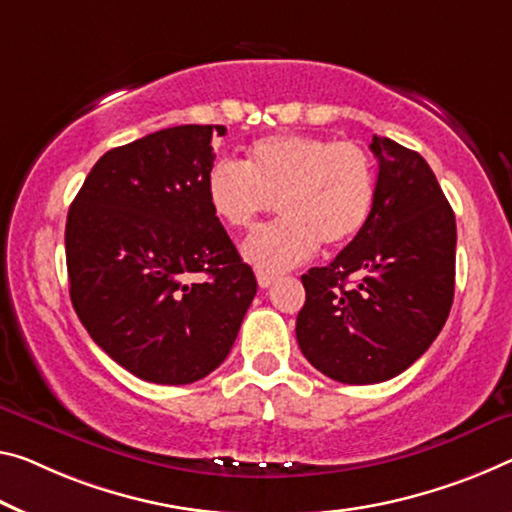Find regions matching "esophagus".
Instances as JSON below:
<instances>
[{
	"label": "esophagus",
	"instance_id": "1",
	"mask_svg": "<svg viewBox=\"0 0 512 512\" xmlns=\"http://www.w3.org/2000/svg\"><path fill=\"white\" fill-rule=\"evenodd\" d=\"M256 279H258V286H261V288H270L272 283L277 281L274 274H267V272H256Z\"/></svg>",
	"mask_w": 512,
	"mask_h": 512
}]
</instances>
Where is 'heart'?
Returning <instances> with one entry per match:
<instances>
[{
  "mask_svg": "<svg viewBox=\"0 0 512 512\" xmlns=\"http://www.w3.org/2000/svg\"><path fill=\"white\" fill-rule=\"evenodd\" d=\"M210 210L229 229H247L279 203L281 219L242 242V258L277 274L355 240L375 203V164L357 141L272 135L251 144L247 162L217 160L206 176Z\"/></svg>",
  "mask_w": 512,
  "mask_h": 512,
  "instance_id": "obj_1",
  "label": "heart"
}]
</instances>
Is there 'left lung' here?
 Segmentation results:
<instances>
[{"instance_id": "8db88e82", "label": "left lung", "mask_w": 512, "mask_h": 512, "mask_svg": "<svg viewBox=\"0 0 512 512\" xmlns=\"http://www.w3.org/2000/svg\"><path fill=\"white\" fill-rule=\"evenodd\" d=\"M375 203L355 240L302 274L297 343L322 375L384 382L442 332L455 288V215L423 157L373 137Z\"/></svg>"}]
</instances>
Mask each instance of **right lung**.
Returning <instances> with one entry per match:
<instances>
[{"mask_svg":"<svg viewBox=\"0 0 512 512\" xmlns=\"http://www.w3.org/2000/svg\"><path fill=\"white\" fill-rule=\"evenodd\" d=\"M217 135L224 125H176L112 148L68 210L77 318L146 382L190 384L215 371L256 295L254 272L208 203Z\"/></svg>","mask_w":512,"mask_h":512,"instance_id":"add662e5","label":"right lung"}]
</instances>
